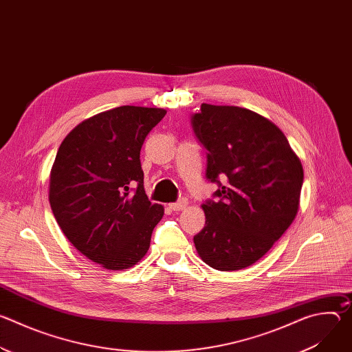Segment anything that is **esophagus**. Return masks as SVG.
I'll list each match as a JSON object with an SVG mask.
<instances>
[{"mask_svg": "<svg viewBox=\"0 0 352 352\" xmlns=\"http://www.w3.org/2000/svg\"><path fill=\"white\" fill-rule=\"evenodd\" d=\"M188 206V200L185 199V197H181L178 202H175V204H171L170 205V208L174 210V212H179V210H182V209H185Z\"/></svg>", "mask_w": 352, "mask_h": 352, "instance_id": "1", "label": "esophagus"}]
</instances>
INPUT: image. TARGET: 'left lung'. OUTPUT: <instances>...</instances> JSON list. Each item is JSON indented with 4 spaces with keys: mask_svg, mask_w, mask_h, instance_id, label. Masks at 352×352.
Listing matches in <instances>:
<instances>
[{
    "mask_svg": "<svg viewBox=\"0 0 352 352\" xmlns=\"http://www.w3.org/2000/svg\"><path fill=\"white\" fill-rule=\"evenodd\" d=\"M190 125L206 148V179L219 186L202 205L206 224L193 236L195 248L216 270L245 269L295 219L302 164L284 133L250 110L202 104Z\"/></svg>",
    "mask_w": 352,
    "mask_h": 352,
    "instance_id": "left-lung-1",
    "label": "left lung"
}]
</instances>
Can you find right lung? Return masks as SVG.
<instances>
[{
  "instance_id": "1",
  "label": "right lung",
  "mask_w": 352,
  "mask_h": 352,
  "mask_svg": "<svg viewBox=\"0 0 352 352\" xmlns=\"http://www.w3.org/2000/svg\"><path fill=\"white\" fill-rule=\"evenodd\" d=\"M163 109L121 106L74 128L50 175V205L69 242L109 270L136 265L164 209L143 186L140 148Z\"/></svg>"
}]
</instances>
